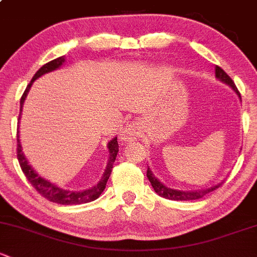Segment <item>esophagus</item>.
<instances>
[{
  "label": "esophagus",
  "instance_id": "1",
  "mask_svg": "<svg viewBox=\"0 0 257 257\" xmlns=\"http://www.w3.org/2000/svg\"><path fill=\"white\" fill-rule=\"evenodd\" d=\"M139 133V126H138L137 124H129L126 128H124L123 131L120 132V140L124 143H131L137 139Z\"/></svg>",
  "mask_w": 257,
  "mask_h": 257
}]
</instances>
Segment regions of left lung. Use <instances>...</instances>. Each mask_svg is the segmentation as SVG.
<instances>
[{
	"instance_id": "8db88e82",
	"label": "left lung",
	"mask_w": 257,
	"mask_h": 257,
	"mask_svg": "<svg viewBox=\"0 0 257 257\" xmlns=\"http://www.w3.org/2000/svg\"><path fill=\"white\" fill-rule=\"evenodd\" d=\"M215 77L218 80L221 81L223 83H226L229 87H231L234 90V92L237 94L240 99H241V96H240L239 91H237L235 83L233 82V80L226 75V72L224 71L223 69H220L219 66H215ZM147 177L149 178L151 186H153L154 191L159 194L160 197H164L166 199H171V201H193V199H199L202 197H204L212 191L217 190L218 187H220V185L223 182L217 183V185L212 186L209 188H202V190H192V191H180L175 190V188H170L167 186H165L164 183H161L159 181V178L155 177V175L153 174V171L150 170V167H148L147 171Z\"/></svg>"
}]
</instances>
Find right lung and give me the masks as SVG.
<instances>
[{
	"mask_svg": "<svg viewBox=\"0 0 257 257\" xmlns=\"http://www.w3.org/2000/svg\"><path fill=\"white\" fill-rule=\"evenodd\" d=\"M64 63H65V58L64 56H60V58L54 59V60L49 61V63L43 65V66L38 70L36 75L33 76V79H32L31 82H29V85L27 86L23 96H22L21 112H22V108H23L24 101H26L27 94H28L34 81L39 79V77L43 76V75L48 74V72L58 70L59 67H61V65ZM20 118H21V113H20ZM17 133H20V132H17ZM107 148H108V153H109V158H108V164H107L106 170H104L103 172V176H102L101 180L98 181V183L92 186V187L87 188V190L70 191V190H65L63 187H59V186H56L55 183L50 182V181L45 180L44 177L39 176V175L34 171V169L32 167V165H29V161L27 160L23 151H22L20 136L17 134V159L18 161H20L21 169L22 171H23V174L26 175V177L28 178L31 185L36 188L38 192H39V194H42L43 197H45L48 201L54 202V203H58V204H65V206H70V204L88 203V202H92L101 196V193L103 192V190L106 188V183L108 178L110 176V172H112L113 164H114L115 158H117V154H118L117 137H114L112 140L108 142Z\"/></svg>",
	"mask_w": 257,
	"mask_h": 257,
	"instance_id": "1",
	"label": "right lung"
}]
</instances>
